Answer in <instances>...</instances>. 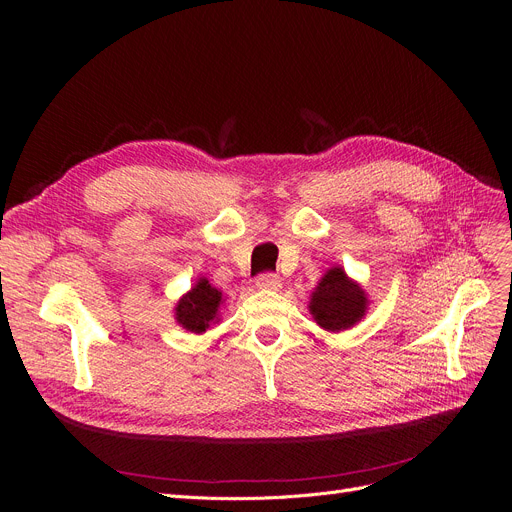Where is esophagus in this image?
<instances>
[{"instance_id": "34e87169", "label": "esophagus", "mask_w": 512, "mask_h": 512, "mask_svg": "<svg viewBox=\"0 0 512 512\" xmlns=\"http://www.w3.org/2000/svg\"><path fill=\"white\" fill-rule=\"evenodd\" d=\"M255 286L259 290H265V292H274V290H280L282 286V280L276 276V274H261L255 282Z\"/></svg>"}]
</instances>
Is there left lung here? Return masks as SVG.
<instances>
[{
    "mask_svg": "<svg viewBox=\"0 0 512 512\" xmlns=\"http://www.w3.org/2000/svg\"><path fill=\"white\" fill-rule=\"evenodd\" d=\"M367 307V292L344 272L342 265L330 267L309 297V313L315 324L334 334L357 326L365 317Z\"/></svg>",
    "mask_w": 512,
    "mask_h": 512,
    "instance_id": "8db88e82",
    "label": "left lung"
}]
</instances>
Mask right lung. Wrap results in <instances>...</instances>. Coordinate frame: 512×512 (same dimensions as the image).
I'll return each mask as SVG.
<instances>
[{
  "mask_svg": "<svg viewBox=\"0 0 512 512\" xmlns=\"http://www.w3.org/2000/svg\"><path fill=\"white\" fill-rule=\"evenodd\" d=\"M226 303V297L220 288L209 284L205 276L186 290L174 307V319L180 328L193 334H205L213 324L220 321V311Z\"/></svg>",
  "mask_w": 512,
  "mask_h": 512,
  "instance_id": "add662e5",
  "label": "right lung"
}]
</instances>
